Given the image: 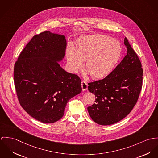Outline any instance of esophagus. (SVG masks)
Instances as JSON below:
<instances>
[{"mask_svg":"<svg viewBox=\"0 0 158 158\" xmlns=\"http://www.w3.org/2000/svg\"><path fill=\"white\" fill-rule=\"evenodd\" d=\"M81 86H82V89L84 91H87L88 89V84L84 81H82L81 82Z\"/></svg>","mask_w":158,"mask_h":158,"instance_id":"34e87169","label":"esophagus"}]
</instances>
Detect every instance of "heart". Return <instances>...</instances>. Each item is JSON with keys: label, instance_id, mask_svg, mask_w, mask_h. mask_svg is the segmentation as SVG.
I'll list each match as a JSON object with an SVG mask.
<instances>
[{"label": "heart", "instance_id": "b5f03b06", "mask_svg": "<svg viewBox=\"0 0 158 158\" xmlns=\"http://www.w3.org/2000/svg\"><path fill=\"white\" fill-rule=\"evenodd\" d=\"M121 54L120 44L111 37L103 35H95L79 40L76 48L69 46L67 59L71 70L75 72L83 67L94 79H100L113 70Z\"/></svg>", "mask_w": 158, "mask_h": 158}]
</instances>
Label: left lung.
<instances>
[{
  "label": "left lung",
  "mask_w": 158,
  "mask_h": 158,
  "mask_svg": "<svg viewBox=\"0 0 158 158\" xmlns=\"http://www.w3.org/2000/svg\"><path fill=\"white\" fill-rule=\"evenodd\" d=\"M127 54L121 63L104 79L88 83V89L95 95V102L87 108L95 123L108 125L127 116L136 104L142 85L140 60L127 39Z\"/></svg>",
  "instance_id": "obj_1"
}]
</instances>
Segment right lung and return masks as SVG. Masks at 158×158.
I'll return each mask as SVG.
<instances>
[{"label":"right lung","mask_w":158,"mask_h":158,"mask_svg":"<svg viewBox=\"0 0 158 158\" xmlns=\"http://www.w3.org/2000/svg\"><path fill=\"white\" fill-rule=\"evenodd\" d=\"M65 36L46 31L35 35L20 54L14 69V81L20 105L36 120L59 121L69 101L82 91L76 74L58 62L65 57Z\"/></svg>","instance_id":"right-lung-1"}]
</instances>
